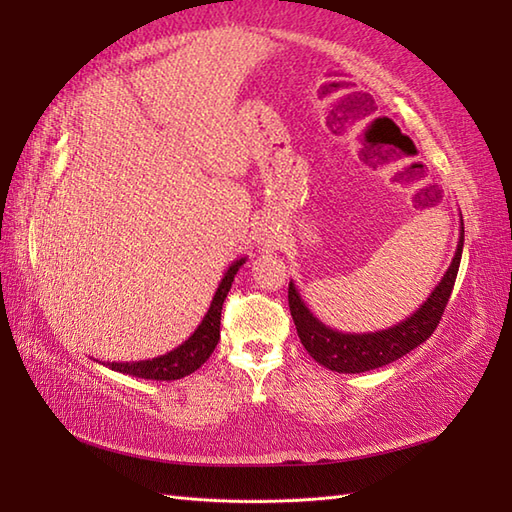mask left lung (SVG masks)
Segmentation results:
<instances>
[{
    "label": "left lung",
    "mask_w": 512,
    "mask_h": 512,
    "mask_svg": "<svg viewBox=\"0 0 512 512\" xmlns=\"http://www.w3.org/2000/svg\"><path fill=\"white\" fill-rule=\"evenodd\" d=\"M464 248V222H460V242L455 248V255L447 268V273L438 281V286L431 290V295L422 306L396 325L387 330L367 332V334H352L339 332L319 321L306 301L301 299L295 281L290 279L288 284V306L292 321L297 325V334L306 347L308 354L319 365L332 369L339 374H361L369 369L383 367L398 361L400 356L416 350L438 328V323L447 308L449 297L458 277L460 259Z\"/></svg>",
    "instance_id": "1"
}]
</instances>
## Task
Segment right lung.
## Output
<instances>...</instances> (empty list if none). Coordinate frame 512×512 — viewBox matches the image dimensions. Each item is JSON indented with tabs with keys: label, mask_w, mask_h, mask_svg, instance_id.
I'll return each mask as SVG.
<instances>
[{
	"label": "right lung",
	"mask_w": 512,
	"mask_h": 512,
	"mask_svg": "<svg viewBox=\"0 0 512 512\" xmlns=\"http://www.w3.org/2000/svg\"><path fill=\"white\" fill-rule=\"evenodd\" d=\"M246 264V257H239L228 266L224 273L220 286H217L213 301L209 306V312L204 314L202 323L195 328V332L187 341L178 345L176 350H171L156 358H147V361H129V363H107V367L114 372L129 374L136 378L147 380H178L193 374L195 369H200L206 358H209L215 350L217 341H220V317H222V303L231 290L237 270ZM105 365V363H103Z\"/></svg>",
	"instance_id": "right-lung-1"
}]
</instances>
